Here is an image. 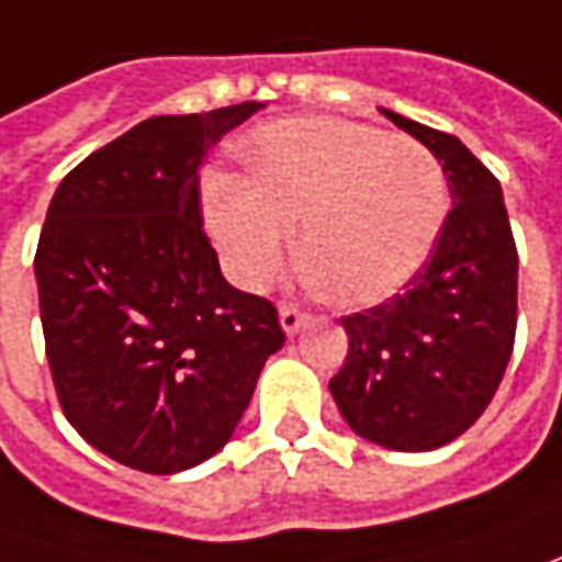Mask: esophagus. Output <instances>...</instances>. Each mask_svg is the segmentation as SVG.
I'll return each mask as SVG.
<instances>
[{"mask_svg": "<svg viewBox=\"0 0 562 562\" xmlns=\"http://www.w3.org/2000/svg\"><path fill=\"white\" fill-rule=\"evenodd\" d=\"M304 319H307V314L301 307H295V304H280V326L285 329V336H295Z\"/></svg>", "mask_w": 562, "mask_h": 562, "instance_id": "esophagus-1", "label": "esophagus"}]
</instances>
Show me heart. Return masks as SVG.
Here are the masks:
<instances>
[{"label":"heart","mask_w":562,"mask_h":562,"mask_svg":"<svg viewBox=\"0 0 562 562\" xmlns=\"http://www.w3.org/2000/svg\"><path fill=\"white\" fill-rule=\"evenodd\" d=\"M248 177L211 173L202 214L226 270L245 289L282 273L301 221V258L348 307L392 299L432 255L448 217L438 158L407 136L341 117L258 126Z\"/></svg>","instance_id":"heart-1"}]
</instances>
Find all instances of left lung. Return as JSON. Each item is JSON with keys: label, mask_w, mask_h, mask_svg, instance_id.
I'll return each mask as SVG.
<instances>
[{"label": "left lung", "mask_w": 562, "mask_h": 562, "mask_svg": "<svg viewBox=\"0 0 562 562\" xmlns=\"http://www.w3.org/2000/svg\"><path fill=\"white\" fill-rule=\"evenodd\" d=\"M382 114L441 161L454 207L404 292L341 317L348 358L329 392L360 438L392 451H436L485 414L504 379L519 258L492 170L451 133Z\"/></svg>", "instance_id": "8db88e82"}]
</instances>
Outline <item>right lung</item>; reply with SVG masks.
<instances>
[{"label": "right lung", "mask_w": 562, "mask_h": 562, "mask_svg": "<svg viewBox=\"0 0 562 562\" xmlns=\"http://www.w3.org/2000/svg\"><path fill=\"white\" fill-rule=\"evenodd\" d=\"M258 108L148 117L52 195L33 267L55 395L130 470L217 454L285 341L270 301L223 280L202 226L204 155Z\"/></svg>", "instance_id": "right-lung-1"}]
</instances>
